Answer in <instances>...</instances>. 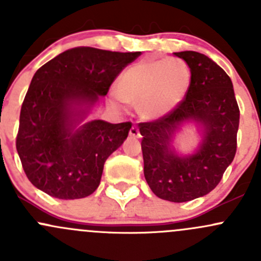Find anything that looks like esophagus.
<instances>
[{
    "mask_svg": "<svg viewBox=\"0 0 261 261\" xmlns=\"http://www.w3.org/2000/svg\"><path fill=\"white\" fill-rule=\"evenodd\" d=\"M130 136L131 138H135V139H139L140 138V131H139V128L136 127V126H133V127L130 128Z\"/></svg>",
    "mask_w": 261,
    "mask_h": 261,
    "instance_id": "obj_1",
    "label": "esophagus"
}]
</instances>
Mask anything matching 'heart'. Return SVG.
Instances as JSON below:
<instances>
[{"label": "heart", "instance_id": "1", "mask_svg": "<svg viewBox=\"0 0 261 261\" xmlns=\"http://www.w3.org/2000/svg\"><path fill=\"white\" fill-rule=\"evenodd\" d=\"M191 84V70L178 58L147 60L131 65L118 78L117 93L126 103L140 106L146 118H158L174 109Z\"/></svg>", "mask_w": 261, "mask_h": 261}]
</instances>
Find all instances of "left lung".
Instances as JSON below:
<instances>
[{
	"mask_svg": "<svg viewBox=\"0 0 261 261\" xmlns=\"http://www.w3.org/2000/svg\"><path fill=\"white\" fill-rule=\"evenodd\" d=\"M174 54L191 69L188 91L168 114L139 123V128L150 189L159 198L180 203L206 196L222 179L236 154L240 110L232 82L220 65L197 51ZM186 119L204 126V140L194 154L179 157L170 143Z\"/></svg>",
	"mask_w": 261,
	"mask_h": 261,
	"instance_id": "8db88e82",
	"label": "left lung"
}]
</instances>
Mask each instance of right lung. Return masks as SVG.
Returning <instances> with one entry per match:
<instances>
[{
	"label": "right lung",
	"instance_id": "add662e5",
	"mask_svg": "<svg viewBox=\"0 0 261 261\" xmlns=\"http://www.w3.org/2000/svg\"><path fill=\"white\" fill-rule=\"evenodd\" d=\"M140 55L78 46L36 70L16 136L23 172L36 188L59 199L84 198L96 191L105 162L133 123L93 120L73 130L75 107L106 96L123 68Z\"/></svg>",
	"mask_w": 261,
	"mask_h": 261
}]
</instances>
